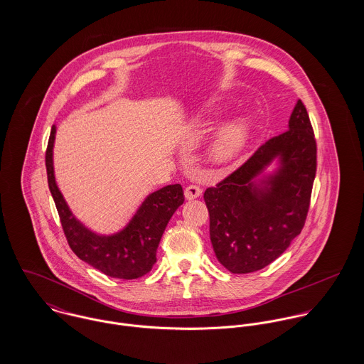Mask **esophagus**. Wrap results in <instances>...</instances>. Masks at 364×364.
Listing matches in <instances>:
<instances>
[{
	"instance_id": "esophagus-1",
	"label": "esophagus",
	"mask_w": 364,
	"mask_h": 364,
	"mask_svg": "<svg viewBox=\"0 0 364 364\" xmlns=\"http://www.w3.org/2000/svg\"><path fill=\"white\" fill-rule=\"evenodd\" d=\"M203 189L199 186V185H189L186 189H185V198L188 200H192V199H196L202 195Z\"/></svg>"
}]
</instances>
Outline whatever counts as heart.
<instances>
[{
  "instance_id": "heart-1",
  "label": "heart",
  "mask_w": 364,
  "mask_h": 364,
  "mask_svg": "<svg viewBox=\"0 0 364 364\" xmlns=\"http://www.w3.org/2000/svg\"><path fill=\"white\" fill-rule=\"evenodd\" d=\"M245 137V123L238 120L231 124H228L220 136V140L217 141L214 147V156L218 159H225L232 156L240 146L242 144V140Z\"/></svg>"
}]
</instances>
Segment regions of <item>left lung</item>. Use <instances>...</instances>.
Returning a JSON list of instances; mask_svg holds the SVG:
<instances>
[{
	"mask_svg": "<svg viewBox=\"0 0 364 364\" xmlns=\"http://www.w3.org/2000/svg\"><path fill=\"white\" fill-rule=\"evenodd\" d=\"M273 177L252 179L274 156ZM316 172V140L306 105L299 101L289 129L269 139L241 166L208 188L210 240L218 262L231 273H252L277 259L301 232Z\"/></svg>",
	"mask_w": 364,
	"mask_h": 364,
	"instance_id": "left-lung-1",
	"label": "left lung"
}]
</instances>
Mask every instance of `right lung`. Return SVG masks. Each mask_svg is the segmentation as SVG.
I'll list each match as a JSON object with an SVG mask.
<instances>
[{
    "label": "right lung",
    "instance_id": "1",
    "mask_svg": "<svg viewBox=\"0 0 364 364\" xmlns=\"http://www.w3.org/2000/svg\"><path fill=\"white\" fill-rule=\"evenodd\" d=\"M54 134L53 126L45 156L48 182L70 248L80 259L106 276L132 280L147 274L156 262V248L168 221L185 200L182 186L168 185L151 193L123 231L110 237L97 235L74 218L55 185L52 158Z\"/></svg>",
    "mask_w": 364,
    "mask_h": 364
}]
</instances>
